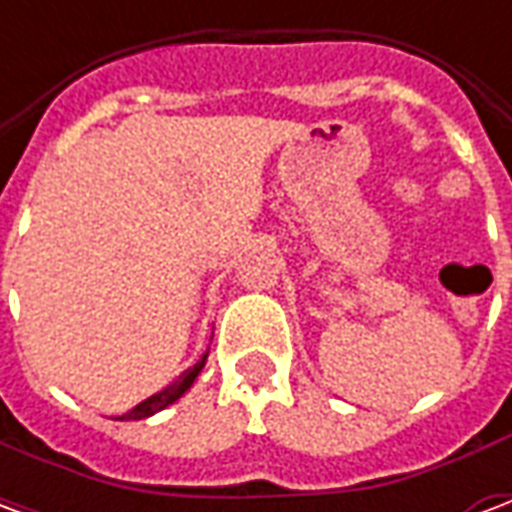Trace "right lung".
Returning <instances> with one entry per match:
<instances>
[{
    "label": "right lung",
    "mask_w": 512,
    "mask_h": 512,
    "mask_svg": "<svg viewBox=\"0 0 512 512\" xmlns=\"http://www.w3.org/2000/svg\"><path fill=\"white\" fill-rule=\"evenodd\" d=\"M205 359H208V351H205V354L200 356V362H197L194 367H189L183 376H178L175 381H172V384L164 386L161 392L150 395L147 400H142L139 406H134L131 411H126V414H120V417H115V419H145V417H153V414H156V411H161V408L172 406V403H175V400H178V397L183 395V392H186L191 384H194V378L200 376V370L205 367Z\"/></svg>",
    "instance_id": "add662e5"
}]
</instances>
